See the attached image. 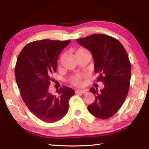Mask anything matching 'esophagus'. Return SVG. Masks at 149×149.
<instances>
[{"instance_id":"1","label":"esophagus","mask_w":149,"mask_h":149,"mask_svg":"<svg viewBox=\"0 0 149 149\" xmlns=\"http://www.w3.org/2000/svg\"><path fill=\"white\" fill-rule=\"evenodd\" d=\"M87 91L86 89L84 90H76L75 91V93H82V94H84V93H86Z\"/></svg>"}]
</instances>
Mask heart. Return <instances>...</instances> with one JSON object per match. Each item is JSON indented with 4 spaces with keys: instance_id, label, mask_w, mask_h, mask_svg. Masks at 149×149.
I'll return each instance as SVG.
<instances>
[{
    "instance_id": "b5f03b06",
    "label": "heart",
    "mask_w": 149,
    "mask_h": 149,
    "mask_svg": "<svg viewBox=\"0 0 149 149\" xmlns=\"http://www.w3.org/2000/svg\"><path fill=\"white\" fill-rule=\"evenodd\" d=\"M87 52L86 50L84 49H78L76 51V53L75 54H79L81 52ZM84 77H85V75H75L74 76H73L71 79H70V82L72 85H74V86L76 87H79L82 85V78Z\"/></svg>"
}]
</instances>
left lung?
<instances>
[{"instance_id": "left-lung-1", "label": "left lung", "mask_w": 149, "mask_h": 149, "mask_svg": "<svg viewBox=\"0 0 149 149\" xmlns=\"http://www.w3.org/2000/svg\"><path fill=\"white\" fill-rule=\"evenodd\" d=\"M76 41L91 52L97 81L104 84L100 92L90 89L95 100L88 110L96 118L108 119L119 110L129 91L132 66L127 52L118 40L107 35L93 34Z\"/></svg>"}]
</instances>
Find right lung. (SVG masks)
Segmentation results:
<instances>
[{"mask_svg":"<svg viewBox=\"0 0 149 149\" xmlns=\"http://www.w3.org/2000/svg\"><path fill=\"white\" fill-rule=\"evenodd\" d=\"M71 40L45 39L30 42L20 52L15 67V77L20 95L28 109L39 120L53 123L68 111V101L74 91L64 86L58 95L49 91L52 74L56 72L58 57Z\"/></svg>","mask_w":149,"mask_h":149,"instance_id":"obj_1","label":"right lung"}]
</instances>
